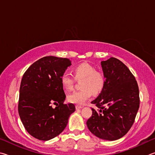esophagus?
I'll list each match as a JSON object with an SVG mask.
<instances>
[{
    "mask_svg": "<svg viewBox=\"0 0 155 155\" xmlns=\"http://www.w3.org/2000/svg\"><path fill=\"white\" fill-rule=\"evenodd\" d=\"M83 107L82 106H81V105H75V108H76V110H79V109H82Z\"/></svg>",
    "mask_w": 155,
    "mask_h": 155,
    "instance_id": "esophagus-1",
    "label": "esophagus"
}]
</instances>
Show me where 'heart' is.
Wrapping results in <instances>:
<instances>
[{"label": "heart", "instance_id": "obj_1", "mask_svg": "<svg viewBox=\"0 0 155 155\" xmlns=\"http://www.w3.org/2000/svg\"><path fill=\"white\" fill-rule=\"evenodd\" d=\"M74 77L69 73L62 75L61 81L65 91L73 90L75 79L82 80L80 88L82 90L73 92L67 97L68 101L77 105L84 104L91 98L92 93L98 94L104 87L105 78L102 73L97 71L95 68L88 63H82L73 69Z\"/></svg>", "mask_w": 155, "mask_h": 155}]
</instances>
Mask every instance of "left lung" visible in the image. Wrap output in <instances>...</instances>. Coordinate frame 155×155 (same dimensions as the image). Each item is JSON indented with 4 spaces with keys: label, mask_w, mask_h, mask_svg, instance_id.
Returning a JSON list of instances; mask_svg holds the SVG:
<instances>
[{
    "label": "left lung",
    "mask_w": 155,
    "mask_h": 155,
    "mask_svg": "<svg viewBox=\"0 0 155 155\" xmlns=\"http://www.w3.org/2000/svg\"><path fill=\"white\" fill-rule=\"evenodd\" d=\"M105 78L101 93L91 102L93 114L86 122L92 134L114 141L131 129L140 107L139 88L134 75L123 62L114 58L101 61Z\"/></svg>",
    "instance_id": "1"
}]
</instances>
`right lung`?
Segmentation results:
<instances>
[{"label":"right lung","mask_w":155,"mask_h":155,"mask_svg":"<svg viewBox=\"0 0 155 155\" xmlns=\"http://www.w3.org/2000/svg\"><path fill=\"white\" fill-rule=\"evenodd\" d=\"M71 62L66 58L45 56L31 64L21 78L19 115L24 128L38 140L47 141L58 135L75 112L73 104H64L66 95L61 81Z\"/></svg>","instance_id":"add662e5"}]
</instances>
